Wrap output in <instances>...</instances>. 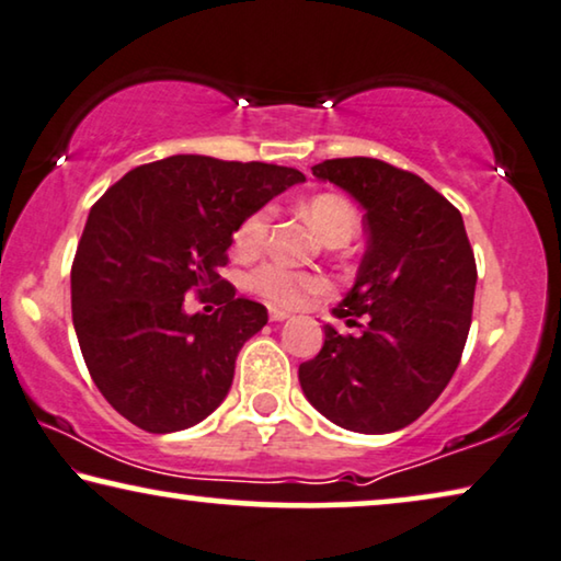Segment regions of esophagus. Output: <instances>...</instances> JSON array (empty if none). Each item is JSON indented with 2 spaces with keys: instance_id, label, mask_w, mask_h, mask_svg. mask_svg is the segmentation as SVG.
Here are the masks:
<instances>
[{
  "instance_id": "esophagus-1",
  "label": "esophagus",
  "mask_w": 561,
  "mask_h": 561,
  "mask_svg": "<svg viewBox=\"0 0 561 561\" xmlns=\"http://www.w3.org/2000/svg\"><path fill=\"white\" fill-rule=\"evenodd\" d=\"M270 318H272V322H282V320L289 318V312L279 310V307H270Z\"/></svg>"
}]
</instances>
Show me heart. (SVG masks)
<instances>
[{"label":"heart","instance_id":"b5f03b06","mask_svg":"<svg viewBox=\"0 0 561 561\" xmlns=\"http://www.w3.org/2000/svg\"><path fill=\"white\" fill-rule=\"evenodd\" d=\"M305 213L307 218H310V224L318 228V233L322 236V241H325L328 247H343V243H348L358 228V213L348 201L343 198V195H335V193L314 195V198L307 201ZM272 218H274L272 205H262V208L251 210L249 216L241 220V226L236 228V236H233L236 254L256 256L259 251L264 249L266 239H270ZM249 287L270 299L272 305L299 307L305 305L307 299L320 295V291L325 289V279L318 277V274L295 272L284 264L270 262V264L256 266V270L249 274Z\"/></svg>","mask_w":561,"mask_h":561}]
</instances>
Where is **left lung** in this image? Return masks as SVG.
<instances>
[{
  "mask_svg": "<svg viewBox=\"0 0 561 561\" xmlns=\"http://www.w3.org/2000/svg\"><path fill=\"white\" fill-rule=\"evenodd\" d=\"M312 175L360 203L368 247L335 318L360 328L299 366V386L322 416L360 435H389L445 391L468 341L476 256L460 210L424 183L374 157L314 164Z\"/></svg>",
  "mask_w": 561,
  "mask_h": 561,
  "instance_id": "left-lung-1",
  "label": "left lung"
}]
</instances>
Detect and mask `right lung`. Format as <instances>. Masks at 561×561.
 <instances>
[{"label":"right lung","instance_id":"1","mask_svg":"<svg viewBox=\"0 0 561 561\" xmlns=\"http://www.w3.org/2000/svg\"><path fill=\"white\" fill-rule=\"evenodd\" d=\"M297 183L295 168L175 154L126 172L91 208L70 270L73 328L93 383L139 430L195 427L226 399L270 314L233 297L218 266L241 220ZM191 288L225 302L187 316Z\"/></svg>","mask_w":561,"mask_h":561}]
</instances>
